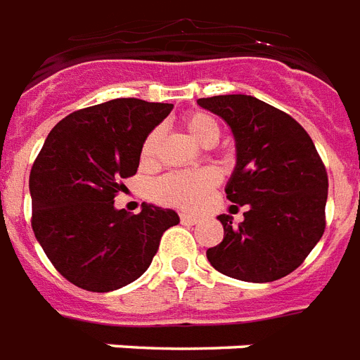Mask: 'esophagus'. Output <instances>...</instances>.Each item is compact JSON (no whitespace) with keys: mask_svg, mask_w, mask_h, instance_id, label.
I'll return each instance as SVG.
<instances>
[{"mask_svg":"<svg viewBox=\"0 0 360 360\" xmlns=\"http://www.w3.org/2000/svg\"><path fill=\"white\" fill-rule=\"evenodd\" d=\"M180 221H182V225H197V217L189 214H180Z\"/></svg>","mask_w":360,"mask_h":360,"instance_id":"1","label":"esophagus"}]
</instances>
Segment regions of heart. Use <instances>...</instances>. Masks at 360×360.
<instances>
[{"instance_id":"obj_1","label":"heart","mask_w":360,"mask_h":360,"mask_svg":"<svg viewBox=\"0 0 360 360\" xmlns=\"http://www.w3.org/2000/svg\"><path fill=\"white\" fill-rule=\"evenodd\" d=\"M184 124L189 135L204 146H212L219 139V122L208 113H191L186 117ZM162 141V130H152L146 135L141 146V162L152 163L156 160L158 148ZM217 184V172L212 169H198V171H174L167 172L152 184L150 195L158 202L167 206H176L184 210H198L204 204L208 193Z\"/></svg>"}]
</instances>
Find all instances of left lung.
<instances>
[{
    "label": "left lung",
    "instance_id": "8db88e82",
    "mask_svg": "<svg viewBox=\"0 0 360 360\" xmlns=\"http://www.w3.org/2000/svg\"><path fill=\"white\" fill-rule=\"evenodd\" d=\"M229 124L236 167L226 182L230 202L247 206L225 236L206 251L212 266L245 283H271L297 269L326 230L327 171L310 135L290 115L247 94L198 98Z\"/></svg>",
    "mask_w": 360,
    "mask_h": 360
}]
</instances>
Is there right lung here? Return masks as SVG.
Here are the masks:
<instances>
[{"instance_id":"1","label":"right lung","mask_w":360,"mask_h":360,"mask_svg":"<svg viewBox=\"0 0 360 360\" xmlns=\"http://www.w3.org/2000/svg\"><path fill=\"white\" fill-rule=\"evenodd\" d=\"M172 103L117 98L74 111L48 134L30 174L33 232L66 281L113 292L148 269L174 210L143 202L137 215L115 208L134 176L146 135Z\"/></svg>"}]
</instances>
